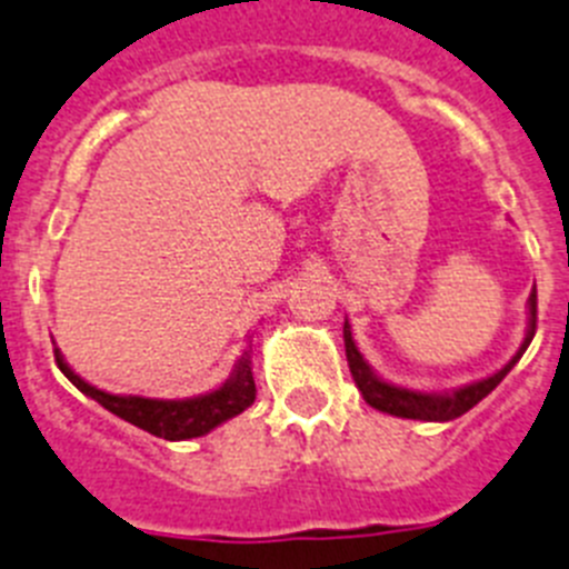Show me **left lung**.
Masks as SVG:
<instances>
[{
  "label": "left lung",
  "instance_id": "8db88e82",
  "mask_svg": "<svg viewBox=\"0 0 569 569\" xmlns=\"http://www.w3.org/2000/svg\"><path fill=\"white\" fill-rule=\"evenodd\" d=\"M536 320H538V298L536 291L530 295V329H527V338H523L521 349L516 352V358L496 372L492 378H483L478 383H469V387L458 389V392L449 395H421V392H409V389L392 387V383H383L378 375H372V369L367 367L363 355L355 349L352 332H349V323L343 326V340H346V360H349V369H352V378L358 383L360 395L369 407L380 409V412L398 415V418H415V421H452V418H461L463 412L476 407L478 401H483L492 389L507 378L512 367L518 363V358L523 355V349L530 346L532 335H536Z\"/></svg>",
  "mask_w": 569,
  "mask_h": 569
}]
</instances>
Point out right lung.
Segmentation results:
<instances>
[{"instance_id": "add662e5", "label": "right lung", "mask_w": 569, "mask_h": 569, "mask_svg": "<svg viewBox=\"0 0 569 569\" xmlns=\"http://www.w3.org/2000/svg\"><path fill=\"white\" fill-rule=\"evenodd\" d=\"M249 363V352H246L237 360L234 375L214 392L189 398V401H154V398H137V395H108L91 387L71 372V367L57 349V367L79 392H86L88 398L102 403L108 412H113L122 421L134 423V427L146 429L157 438H166V441H186V438L206 435L209 429L220 427L223 421L243 412L246 407H251L254 403V378H251Z\"/></svg>"}]
</instances>
